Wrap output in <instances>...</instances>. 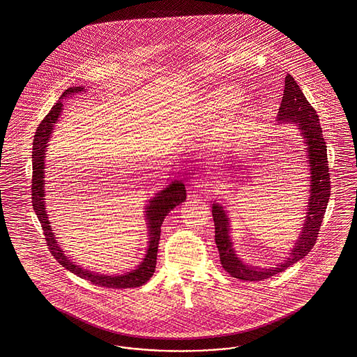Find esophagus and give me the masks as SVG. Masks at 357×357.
I'll return each instance as SVG.
<instances>
[{"label": "esophagus", "instance_id": "obj_1", "mask_svg": "<svg viewBox=\"0 0 357 357\" xmlns=\"http://www.w3.org/2000/svg\"><path fill=\"white\" fill-rule=\"evenodd\" d=\"M195 190L202 192V194H211L214 192L213 190V184L208 183V181H204V180H196L194 183Z\"/></svg>", "mask_w": 357, "mask_h": 357}]
</instances>
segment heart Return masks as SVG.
<instances>
[{
	"label": "heart",
	"mask_w": 357,
	"mask_h": 357,
	"mask_svg": "<svg viewBox=\"0 0 357 357\" xmlns=\"http://www.w3.org/2000/svg\"><path fill=\"white\" fill-rule=\"evenodd\" d=\"M243 100V91L236 86H227L207 93L192 106V116L199 121L221 124L227 121L225 142L241 144L248 140L257 126V117L251 112L233 113Z\"/></svg>",
	"instance_id": "heart-1"
}]
</instances>
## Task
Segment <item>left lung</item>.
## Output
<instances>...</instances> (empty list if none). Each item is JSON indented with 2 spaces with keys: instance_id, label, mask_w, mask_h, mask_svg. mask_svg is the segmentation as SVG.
I'll use <instances>...</instances> for the list:
<instances>
[{
  "instance_id": "left-lung-1",
  "label": "left lung",
  "mask_w": 357,
  "mask_h": 357,
  "mask_svg": "<svg viewBox=\"0 0 357 357\" xmlns=\"http://www.w3.org/2000/svg\"><path fill=\"white\" fill-rule=\"evenodd\" d=\"M277 121L281 124H294L301 135L303 143L305 144V162L310 172V190L304 224L300 229L298 237L291 252L288 254L289 257L285 258L287 260L275 264V267L261 268L258 266L247 264L237 257L230 237V220L227 211L224 206L214 200L211 204V213L215 225V244L220 251L221 264L231 277L243 281H263L274 274L285 271L296 261L307 257L317 243L318 231L321 229L330 197L327 149L319 119L291 75H287L285 77V90L277 114Z\"/></svg>"
}]
</instances>
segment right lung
<instances>
[{
	"label": "right lung",
	"mask_w": 357,
	"mask_h": 357,
	"mask_svg": "<svg viewBox=\"0 0 357 357\" xmlns=\"http://www.w3.org/2000/svg\"><path fill=\"white\" fill-rule=\"evenodd\" d=\"M84 90L83 86L79 87H70L65 90L64 94L60 98V100L52 107V110L47 113V116L40 121L38 126L36 132L33 135V206L35 214L38 215V220L45 231V238L47 241L49 250L52 255L61 263L66 270L76 274L80 278L89 280L90 282L96 284L98 287L105 288H113V289H126V288H136L144 285L154 274L155 264H157V252H158V244H160V236H161V227H162L165 217L180 203H183L187 197L185 185L181 181H172L166 188H163L161 192L155 194L151 199H149V203L144 206V220L147 225V234H149V247L146 251V255L140 264L132 271L117 274V275H106L100 273H94L91 270H87L82 267L80 264H76L75 261L69 259V257L65 255V251L60 247L56 233L53 231V227L50 225L49 215L46 211V202H45V157H46V147L49 146V140L52 137V133L54 130V124H57L61 112H63V99L72 97L75 94H79Z\"/></svg>",
	"instance_id": "obj_1"
}]
</instances>
